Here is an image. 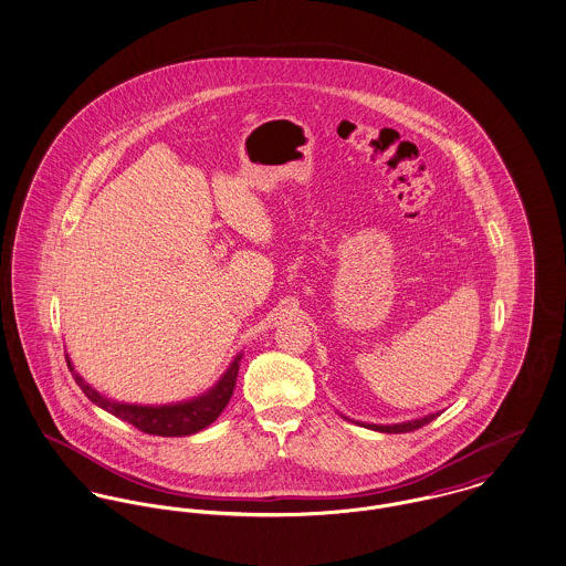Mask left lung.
I'll return each instance as SVG.
<instances>
[{"mask_svg": "<svg viewBox=\"0 0 566 566\" xmlns=\"http://www.w3.org/2000/svg\"><path fill=\"white\" fill-rule=\"evenodd\" d=\"M438 415L424 416V418H416V420H408V422H399V424H363V427H369L374 431H381V433H408V431H415L424 427L427 422H431Z\"/></svg>", "mask_w": 566, "mask_h": 566, "instance_id": "8db88e82", "label": "left lung"}]
</instances>
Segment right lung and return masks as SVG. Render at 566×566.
<instances>
[{
    "instance_id": "1",
    "label": "right lung",
    "mask_w": 566,
    "mask_h": 566,
    "mask_svg": "<svg viewBox=\"0 0 566 566\" xmlns=\"http://www.w3.org/2000/svg\"><path fill=\"white\" fill-rule=\"evenodd\" d=\"M240 358H242V354H238L233 358V363L229 365L223 377L217 381V386H212L206 395H199L197 399L182 401V403H171V406H135V403L112 401V399L103 397L98 390H94L83 377L76 374L69 356H66V363H69V369L73 371L78 388L85 392V397L92 403H96L98 408H103L105 412L130 422L133 427H137L144 433L163 436V438H180V436H192V433L206 429L226 410V406L233 395V388H235Z\"/></svg>"
}]
</instances>
